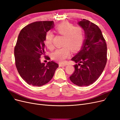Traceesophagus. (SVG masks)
<instances>
[{
    "mask_svg": "<svg viewBox=\"0 0 120 120\" xmlns=\"http://www.w3.org/2000/svg\"><path fill=\"white\" fill-rule=\"evenodd\" d=\"M66 64H59V67H65V66H66Z\"/></svg>",
    "mask_w": 120,
    "mask_h": 120,
    "instance_id": "obj_1",
    "label": "esophagus"
}]
</instances>
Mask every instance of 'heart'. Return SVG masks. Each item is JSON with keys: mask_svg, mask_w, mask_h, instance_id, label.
I'll return each mask as SVG.
<instances>
[{"mask_svg": "<svg viewBox=\"0 0 120 120\" xmlns=\"http://www.w3.org/2000/svg\"><path fill=\"white\" fill-rule=\"evenodd\" d=\"M55 30L59 34L64 36L62 45L52 54L53 59L60 63L64 62L70 56L71 49L73 52H77L83 45L85 40V31L81 26H75L71 23L64 22L56 27ZM53 34L48 31L45 34V44L49 49H53L52 40Z\"/></svg>", "mask_w": 120, "mask_h": 120, "instance_id": "1", "label": "heart"}]
</instances>
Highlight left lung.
Listing matches in <instances>:
<instances>
[{"label": "left lung", "instance_id": "1", "mask_svg": "<svg viewBox=\"0 0 120 120\" xmlns=\"http://www.w3.org/2000/svg\"><path fill=\"white\" fill-rule=\"evenodd\" d=\"M85 31V39L82 49L71 59L75 70L70 77L74 84L88 86L95 82L102 73L107 61L106 41L99 27L89 20L78 22Z\"/></svg>", "mask_w": 120, "mask_h": 120}]
</instances>
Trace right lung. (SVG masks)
<instances>
[{
	"instance_id": "obj_1",
	"label": "right lung",
	"mask_w": 120,
	"mask_h": 120,
	"mask_svg": "<svg viewBox=\"0 0 120 120\" xmlns=\"http://www.w3.org/2000/svg\"><path fill=\"white\" fill-rule=\"evenodd\" d=\"M53 25V21H36L23 27L18 37L14 48L15 66L21 77L29 85L41 86L46 84L59 67L54 61L45 65L40 60L45 55V34Z\"/></svg>"
}]
</instances>
